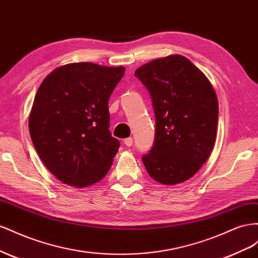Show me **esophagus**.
Instances as JSON below:
<instances>
[{
  "instance_id": "1",
  "label": "esophagus",
  "mask_w": 258,
  "mask_h": 258,
  "mask_svg": "<svg viewBox=\"0 0 258 258\" xmlns=\"http://www.w3.org/2000/svg\"><path fill=\"white\" fill-rule=\"evenodd\" d=\"M124 145L126 146V147H131L132 145H133V138L128 137L126 139H124Z\"/></svg>"
}]
</instances>
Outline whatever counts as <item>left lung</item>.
<instances>
[{"label": "left lung", "instance_id": "8db88e82", "mask_svg": "<svg viewBox=\"0 0 258 258\" xmlns=\"http://www.w3.org/2000/svg\"><path fill=\"white\" fill-rule=\"evenodd\" d=\"M148 90L156 135L143 163L163 185L186 181L200 170L215 144L218 101L209 79L188 58L170 55L135 71Z\"/></svg>", "mask_w": 258, "mask_h": 258}]
</instances>
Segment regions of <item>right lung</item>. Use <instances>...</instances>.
Instances as JSON below:
<instances>
[{"instance_id": "obj_1", "label": "right lung", "mask_w": 258, "mask_h": 258, "mask_svg": "<svg viewBox=\"0 0 258 258\" xmlns=\"http://www.w3.org/2000/svg\"><path fill=\"white\" fill-rule=\"evenodd\" d=\"M124 72L75 62L56 68L41 83L29 131L44 165L63 183L88 187L111 167L120 142L109 131L108 101Z\"/></svg>"}]
</instances>
